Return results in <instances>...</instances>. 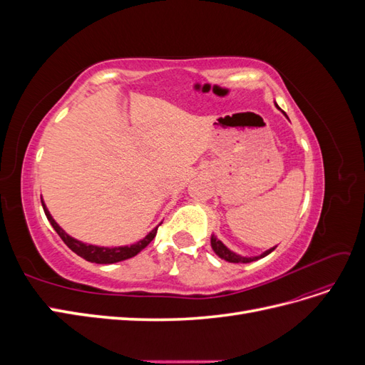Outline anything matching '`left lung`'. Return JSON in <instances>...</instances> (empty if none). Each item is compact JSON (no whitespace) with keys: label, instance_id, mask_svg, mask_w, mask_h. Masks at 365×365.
Here are the masks:
<instances>
[{"label":"left lung","instance_id":"obj_1","mask_svg":"<svg viewBox=\"0 0 365 365\" xmlns=\"http://www.w3.org/2000/svg\"><path fill=\"white\" fill-rule=\"evenodd\" d=\"M279 108V105H275ZM280 109V108H279ZM283 113V111H282ZM284 114V113H283ZM286 115V114H284ZM288 117V115H286ZM212 248H213V251L217 254V256L220 257V259H224V260H227V262H231V263H250V262H254V260H259V259H262V257H264V256H268L269 252H272L274 250H275V247L274 248H269V250H267L264 252H262L260 256H254V257H244V256H240V254H236V252H233L231 250H228L222 242H220L215 235H212Z\"/></svg>","mask_w":365,"mask_h":365}]
</instances>
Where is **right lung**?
I'll use <instances>...</instances> for the list:
<instances>
[{
    "label": "right lung",
    "mask_w": 365,
    "mask_h": 365,
    "mask_svg": "<svg viewBox=\"0 0 365 365\" xmlns=\"http://www.w3.org/2000/svg\"><path fill=\"white\" fill-rule=\"evenodd\" d=\"M41 202H42L43 212H46V216H47V219L50 220L51 227H53L54 230H56V233H58V235L61 236V239L65 242V245H67L71 251H74V252L77 254V256H81L82 259H85V260H88V262H91V263L108 264V263H117V262H121V260H126V259L134 257V256H137V254H138L141 250H145V248L150 244L152 239L155 237L157 230H158V227L153 228L146 237H143L141 240L135 242V244H132V245H129V247L126 245V247H113V248H109V247H97V245L83 244V242L77 240V239L71 237L70 235L65 233V231L59 227V224L56 222V220H54L53 216L50 215L48 208H47L46 202H43V200H41Z\"/></svg>",
    "instance_id": "add662e5"
}]
</instances>
